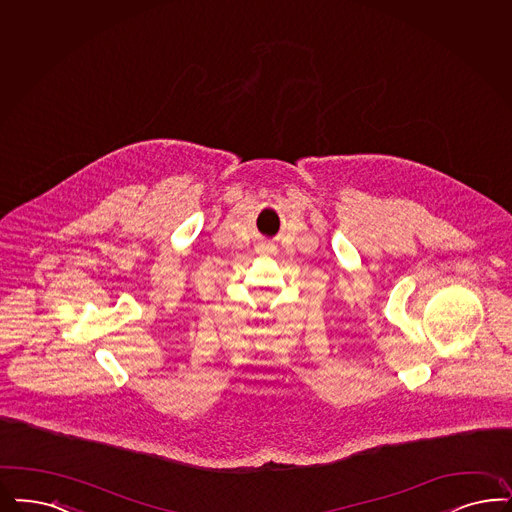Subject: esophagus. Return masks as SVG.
<instances>
[{"instance_id":"obj_1","label":"esophagus","mask_w":512,"mask_h":512,"mask_svg":"<svg viewBox=\"0 0 512 512\" xmlns=\"http://www.w3.org/2000/svg\"><path fill=\"white\" fill-rule=\"evenodd\" d=\"M256 250L260 252V254H267V256H275L277 254V248L273 247V245H267V243H262V245H258Z\"/></svg>"}]
</instances>
